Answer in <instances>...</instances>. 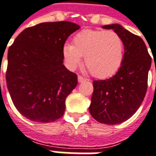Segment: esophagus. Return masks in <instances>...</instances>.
<instances>
[{
  "mask_svg": "<svg viewBox=\"0 0 156 156\" xmlns=\"http://www.w3.org/2000/svg\"><path fill=\"white\" fill-rule=\"evenodd\" d=\"M78 83H83V82H84V81H86V78H83L82 76H78Z\"/></svg>",
  "mask_w": 156,
  "mask_h": 156,
  "instance_id": "obj_1",
  "label": "esophagus"
}]
</instances>
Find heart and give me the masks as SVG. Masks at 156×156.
I'll use <instances>...</instances> for the list:
<instances>
[{
    "instance_id": "1",
    "label": "heart",
    "mask_w": 156,
    "mask_h": 156,
    "mask_svg": "<svg viewBox=\"0 0 156 156\" xmlns=\"http://www.w3.org/2000/svg\"><path fill=\"white\" fill-rule=\"evenodd\" d=\"M62 53L69 69H75L84 55V63L92 75L105 78L116 73L121 67L125 42L114 30L85 29L74 36L73 44L65 43Z\"/></svg>"
}]
</instances>
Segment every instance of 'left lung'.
I'll return each instance as SVG.
<instances>
[{
	"label": "left lung",
	"mask_w": 156,
	"mask_h": 156,
	"mask_svg": "<svg viewBox=\"0 0 156 156\" xmlns=\"http://www.w3.org/2000/svg\"><path fill=\"white\" fill-rule=\"evenodd\" d=\"M102 28L114 30L121 36L125 42V58L114 76L93 82L94 91L89 110L98 122L117 125L131 118L143 102L151 57L144 40L122 25L113 24Z\"/></svg>",
	"instance_id": "8db88e82"
}]
</instances>
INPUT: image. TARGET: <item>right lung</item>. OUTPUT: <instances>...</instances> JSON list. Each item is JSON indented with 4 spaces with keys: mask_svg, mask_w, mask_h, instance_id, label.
Segmentation results:
<instances>
[{
    "mask_svg": "<svg viewBox=\"0 0 156 156\" xmlns=\"http://www.w3.org/2000/svg\"><path fill=\"white\" fill-rule=\"evenodd\" d=\"M79 28L68 21L41 23L24 30L8 48L7 89L25 118L49 123L63 116L78 77L63 65L62 48Z\"/></svg>",
    "mask_w": 156,
    "mask_h": 156,
    "instance_id": "right-lung-1",
    "label": "right lung"
}]
</instances>
